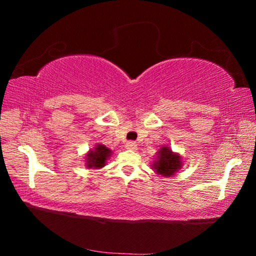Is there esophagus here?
I'll return each instance as SVG.
<instances>
[{
	"label": "esophagus",
	"instance_id": "1",
	"mask_svg": "<svg viewBox=\"0 0 256 256\" xmlns=\"http://www.w3.org/2000/svg\"><path fill=\"white\" fill-rule=\"evenodd\" d=\"M125 148L128 149V150H136L138 144L133 141H128V142H126V144H125Z\"/></svg>",
	"mask_w": 256,
	"mask_h": 256
}]
</instances>
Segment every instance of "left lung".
<instances>
[{
    "instance_id": "left-lung-1",
    "label": "left lung",
    "mask_w": 256,
    "mask_h": 256,
    "mask_svg": "<svg viewBox=\"0 0 256 256\" xmlns=\"http://www.w3.org/2000/svg\"><path fill=\"white\" fill-rule=\"evenodd\" d=\"M183 166V160L180 154H176L168 146H164L157 151V157L154 158L152 170L158 175L164 177H172Z\"/></svg>"
}]
</instances>
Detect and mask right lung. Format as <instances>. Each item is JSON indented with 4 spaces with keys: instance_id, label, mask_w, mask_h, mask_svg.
Wrapping results in <instances>:
<instances>
[{
    "instance_id": "right-lung-1",
    "label": "right lung",
    "mask_w": 256,
    "mask_h": 256,
    "mask_svg": "<svg viewBox=\"0 0 256 256\" xmlns=\"http://www.w3.org/2000/svg\"><path fill=\"white\" fill-rule=\"evenodd\" d=\"M112 156V150H110L104 144H96L94 149H90L86 154L84 162L86 166L90 170H99L105 166L107 160Z\"/></svg>"
}]
</instances>
